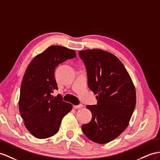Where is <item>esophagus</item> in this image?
<instances>
[{
	"instance_id": "1",
	"label": "esophagus",
	"mask_w": 160,
	"mask_h": 160,
	"mask_svg": "<svg viewBox=\"0 0 160 160\" xmlns=\"http://www.w3.org/2000/svg\"><path fill=\"white\" fill-rule=\"evenodd\" d=\"M83 108L82 104H80L78 105H74V106H73V108H74V109H80V108Z\"/></svg>"
}]
</instances>
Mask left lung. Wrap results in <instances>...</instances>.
<instances>
[{
    "label": "left lung",
    "instance_id": "8db88e82",
    "mask_svg": "<svg viewBox=\"0 0 160 160\" xmlns=\"http://www.w3.org/2000/svg\"><path fill=\"white\" fill-rule=\"evenodd\" d=\"M87 72L88 86L97 95V105H87L92 120L82 126L92 141L105 144L127 128L136 105L134 84L120 59L100 49L78 52Z\"/></svg>",
    "mask_w": 160,
    "mask_h": 160
}]
</instances>
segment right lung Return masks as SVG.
Instances as JSON below:
<instances>
[{
  "label": "right lung",
  "instance_id": "1",
  "mask_svg": "<svg viewBox=\"0 0 160 160\" xmlns=\"http://www.w3.org/2000/svg\"><path fill=\"white\" fill-rule=\"evenodd\" d=\"M76 57L75 51L61 46H51L36 55L28 65L20 88L19 109L28 130L38 138L57 133L61 120L72 105L58 95L55 78L57 65Z\"/></svg>",
  "mask_w": 160,
  "mask_h": 160
}]
</instances>
